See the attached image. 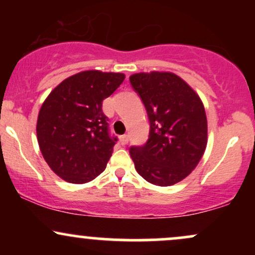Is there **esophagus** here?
Masks as SVG:
<instances>
[{"instance_id": "34e87169", "label": "esophagus", "mask_w": 255, "mask_h": 255, "mask_svg": "<svg viewBox=\"0 0 255 255\" xmlns=\"http://www.w3.org/2000/svg\"><path fill=\"white\" fill-rule=\"evenodd\" d=\"M128 140H129V137H128L127 134H125V135L120 136V142H121V145H127L128 144Z\"/></svg>"}]
</instances>
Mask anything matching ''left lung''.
I'll return each instance as SVG.
<instances>
[{"label":"left lung","mask_w":255,"mask_h":255,"mask_svg":"<svg viewBox=\"0 0 255 255\" xmlns=\"http://www.w3.org/2000/svg\"><path fill=\"white\" fill-rule=\"evenodd\" d=\"M141 98L150 135L129 153L137 174L166 187L194 170L207 145V119L203 102L183 79L170 72L136 73L129 77Z\"/></svg>","instance_id":"obj_1"}]
</instances>
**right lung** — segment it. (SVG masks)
Listing matches in <instances>:
<instances>
[{
	"label": "right lung",
	"mask_w": 255,
	"mask_h": 255,
	"mask_svg": "<svg viewBox=\"0 0 255 255\" xmlns=\"http://www.w3.org/2000/svg\"><path fill=\"white\" fill-rule=\"evenodd\" d=\"M122 73L84 71L64 79L46 97L37 120L40 152L69 183H86L104 171L116 137L102 104L124 83Z\"/></svg>",
	"instance_id": "add662e5"
}]
</instances>
